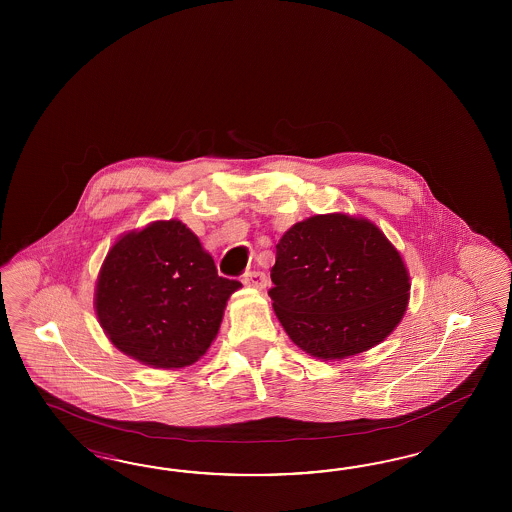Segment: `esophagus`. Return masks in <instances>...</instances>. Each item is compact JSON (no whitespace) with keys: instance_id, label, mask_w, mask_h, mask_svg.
Here are the masks:
<instances>
[{"instance_id":"obj_1","label":"esophagus","mask_w":512,"mask_h":512,"mask_svg":"<svg viewBox=\"0 0 512 512\" xmlns=\"http://www.w3.org/2000/svg\"><path fill=\"white\" fill-rule=\"evenodd\" d=\"M242 281H244V285L253 287V289H263V287H266V276H264V272H261V270H249V272L242 276Z\"/></svg>"}]
</instances>
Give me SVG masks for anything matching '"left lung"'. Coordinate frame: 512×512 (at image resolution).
I'll list each match as a JSON object with an SVG mask.
<instances>
[{"mask_svg":"<svg viewBox=\"0 0 512 512\" xmlns=\"http://www.w3.org/2000/svg\"><path fill=\"white\" fill-rule=\"evenodd\" d=\"M279 323L311 357L368 351L402 321L409 274L400 253L368 219L328 214L293 225L270 270Z\"/></svg>","mask_w":512,"mask_h":512,"instance_id":"obj_1","label":"left lung"}]
</instances>
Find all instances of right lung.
Returning a JSON list of instances; mask_svg holds the SVG:
<instances>
[{
    "instance_id": "right-lung-1",
    "label": "right lung",
    "mask_w": 512,
    "mask_h": 512,
    "mask_svg": "<svg viewBox=\"0 0 512 512\" xmlns=\"http://www.w3.org/2000/svg\"><path fill=\"white\" fill-rule=\"evenodd\" d=\"M240 287L217 276L214 259L182 221H155L112 246L95 311L125 355L154 368H184L206 353Z\"/></svg>"
}]
</instances>
